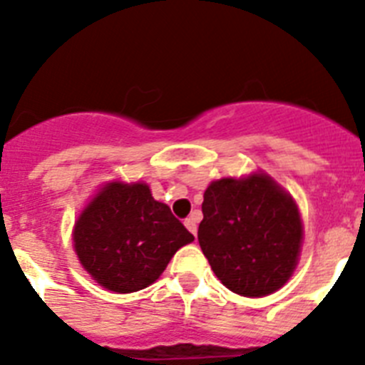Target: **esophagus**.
<instances>
[{"instance_id":"34e87169","label":"esophagus","mask_w":365,"mask_h":365,"mask_svg":"<svg viewBox=\"0 0 365 365\" xmlns=\"http://www.w3.org/2000/svg\"><path fill=\"white\" fill-rule=\"evenodd\" d=\"M185 227L188 228V230L192 232L193 235L197 234V221H195V217H188V219H185Z\"/></svg>"}]
</instances>
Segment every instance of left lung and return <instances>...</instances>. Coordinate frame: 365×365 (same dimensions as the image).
I'll return each instance as SVG.
<instances>
[{
  "mask_svg": "<svg viewBox=\"0 0 365 365\" xmlns=\"http://www.w3.org/2000/svg\"><path fill=\"white\" fill-rule=\"evenodd\" d=\"M302 237L298 206L272 177H228L206 188L197 240L235 294L261 298L282 289L298 265Z\"/></svg>",
  "mask_w": 365,
  "mask_h": 365,
  "instance_id": "8db88e82",
  "label": "left lung"
}]
</instances>
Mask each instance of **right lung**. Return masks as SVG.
<instances>
[{
    "label": "right lung",
    "instance_id": "1",
    "mask_svg": "<svg viewBox=\"0 0 365 365\" xmlns=\"http://www.w3.org/2000/svg\"><path fill=\"white\" fill-rule=\"evenodd\" d=\"M83 269L108 291L128 294L159 279L173 254L193 235L146 182L120 180L100 188L73 232Z\"/></svg>",
    "mask_w": 365,
    "mask_h": 365
}]
</instances>
